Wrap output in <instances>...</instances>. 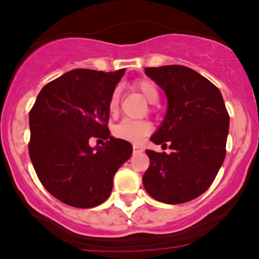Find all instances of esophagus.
I'll return each mask as SVG.
<instances>
[{
    "instance_id": "esophagus-1",
    "label": "esophagus",
    "mask_w": 259,
    "mask_h": 259,
    "mask_svg": "<svg viewBox=\"0 0 259 259\" xmlns=\"http://www.w3.org/2000/svg\"><path fill=\"white\" fill-rule=\"evenodd\" d=\"M133 149H134V153H139V151L144 150V149H143V146H140V145H138V144L133 145Z\"/></svg>"
}]
</instances>
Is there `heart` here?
I'll use <instances>...</instances> for the list:
<instances>
[{
    "mask_svg": "<svg viewBox=\"0 0 259 259\" xmlns=\"http://www.w3.org/2000/svg\"><path fill=\"white\" fill-rule=\"evenodd\" d=\"M137 88L142 91L149 103H155L159 98V91L156 86L149 80H140L137 82ZM120 91L114 90L109 100V111L110 114H115L119 108ZM153 126L148 120H134V119H122L119 124L114 126V135L119 139L126 140L132 143H139L151 132Z\"/></svg>",
    "mask_w": 259,
    "mask_h": 259,
    "instance_id": "obj_1",
    "label": "heart"
}]
</instances>
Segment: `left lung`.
Masks as SVG:
<instances>
[{
  "mask_svg": "<svg viewBox=\"0 0 259 259\" xmlns=\"http://www.w3.org/2000/svg\"><path fill=\"white\" fill-rule=\"evenodd\" d=\"M165 93L168 110L150 140L171 153L146 150L150 165L143 184L150 197L166 204L195 199L215 179L224 158L229 115L214 83L182 65L145 67Z\"/></svg>",
  "mask_w": 259,
  "mask_h": 259,
  "instance_id": "1",
  "label": "left lung"
}]
</instances>
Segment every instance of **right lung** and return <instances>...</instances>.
Wrapping results in <instances>:
<instances>
[{"mask_svg": "<svg viewBox=\"0 0 259 259\" xmlns=\"http://www.w3.org/2000/svg\"><path fill=\"white\" fill-rule=\"evenodd\" d=\"M124 72L71 70L44 86L30 110L31 161L46 190L65 204L105 202L115 173L132 156V144L108 129L109 100ZM91 137L107 142L91 148Z\"/></svg>", "mask_w": 259, "mask_h": 259, "instance_id": "obj_1", "label": "right lung"}]
</instances>
